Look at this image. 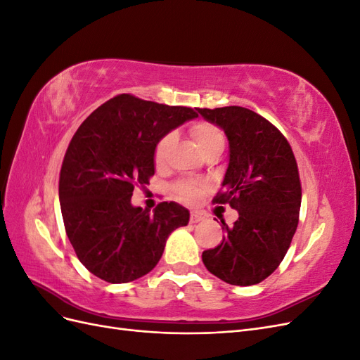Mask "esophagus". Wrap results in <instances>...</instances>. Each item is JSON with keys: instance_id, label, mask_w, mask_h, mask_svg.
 Here are the masks:
<instances>
[{"instance_id": "34e87169", "label": "esophagus", "mask_w": 360, "mask_h": 360, "mask_svg": "<svg viewBox=\"0 0 360 360\" xmlns=\"http://www.w3.org/2000/svg\"><path fill=\"white\" fill-rule=\"evenodd\" d=\"M204 219V217L200 214V213H197V212H191V224H198V222H201Z\"/></svg>"}]
</instances>
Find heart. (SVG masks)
<instances>
[{
	"label": "heart",
	"instance_id": "1",
	"mask_svg": "<svg viewBox=\"0 0 360 360\" xmlns=\"http://www.w3.org/2000/svg\"><path fill=\"white\" fill-rule=\"evenodd\" d=\"M191 135L197 144L198 150L202 155H207L209 151L214 148H224V135L221 132V129L207 122H200L195 123L191 127ZM174 144V135L168 134L163 138L159 139V143L155 147V163L156 167H162L163 163L167 162L169 151ZM204 186L198 183H192V181H177L172 186V192L176 195V198L183 201V202H195L197 201L202 192Z\"/></svg>",
	"mask_w": 360,
	"mask_h": 360
}]
</instances>
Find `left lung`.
Returning a JSON list of instances; mask_svg holds the SVG:
<instances>
[{"label": "left lung", "mask_w": 360, "mask_h": 360, "mask_svg": "<svg viewBox=\"0 0 360 360\" xmlns=\"http://www.w3.org/2000/svg\"><path fill=\"white\" fill-rule=\"evenodd\" d=\"M230 143V162L217 204H230L238 219L222 222L221 245L202 252L207 270L231 285H255L284 259L299 224L302 188L287 138L264 117L242 106L197 108Z\"/></svg>", "instance_id": "8db88e82"}]
</instances>
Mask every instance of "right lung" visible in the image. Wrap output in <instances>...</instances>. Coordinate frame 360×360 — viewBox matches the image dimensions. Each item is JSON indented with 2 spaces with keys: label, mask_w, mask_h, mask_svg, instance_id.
<instances>
[{
  "label": "right lung",
  "mask_w": 360,
  "mask_h": 360,
  "mask_svg": "<svg viewBox=\"0 0 360 360\" xmlns=\"http://www.w3.org/2000/svg\"><path fill=\"white\" fill-rule=\"evenodd\" d=\"M118 94L76 130L60 171V204L66 234L85 269L111 284L147 275L159 263L168 236L188 225L189 212L160 202L153 213L130 202L134 188L155 176L159 139L198 117Z\"/></svg>",
  "instance_id": "1"
}]
</instances>
